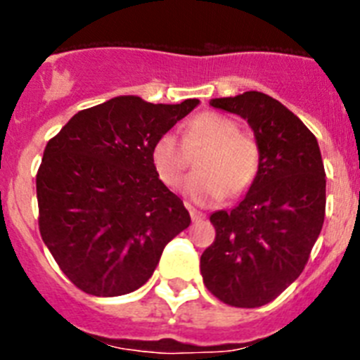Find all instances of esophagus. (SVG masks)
Wrapping results in <instances>:
<instances>
[{"instance_id":"obj_1","label":"esophagus","mask_w":360,"mask_h":360,"mask_svg":"<svg viewBox=\"0 0 360 360\" xmlns=\"http://www.w3.org/2000/svg\"><path fill=\"white\" fill-rule=\"evenodd\" d=\"M186 207H187V211H189V214H191V218H193V221H202V219L205 218V214H203V212H200V211H196V209L193 207L191 203H186Z\"/></svg>"}]
</instances>
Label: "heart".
<instances>
[{
	"label": "heart",
	"instance_id": "obj_1",
	"mask_svg": "<svg viewBox=\"0 0 360 360\" xmlns=\"http://www.w3.org/2000/svg\"><path fill=\"white\" fill-rule=\"evenodd\" d=\"M205 148L196 160V173L184 193L196 203H211L221 196L236 198L252 186L259 171V148L252 136L240 131L236 120L207 111L191 120L184 142L164 133L151 148V162L167 187L182 184L191 157Z\"/></svg>",
	"mask_w": 360,
	"mask_h": 360
}]
</instances>
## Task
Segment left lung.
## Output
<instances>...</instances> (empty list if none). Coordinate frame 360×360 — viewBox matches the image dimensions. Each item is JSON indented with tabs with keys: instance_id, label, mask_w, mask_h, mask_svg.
<instances>
[{
	"instance_id": "left-lung-1",
	"label": "left lung",
	"mask_w": 360,
	"mask_h": 360,
	"mask_svg": "<svg viewBox=\"0 0 360 360\" xmlns=\"http://www.w3.org/2000/svg\"><path fill=\"white\" fill-rule=\"evenodd\" d=\"M211 106L243 117L259 171L232 211H216V238L200 257L207 290L225 304L257 308L299 278L323 229L326 174L314 133L279 101L245 91Z\"/></svg>"
}]
</instances>
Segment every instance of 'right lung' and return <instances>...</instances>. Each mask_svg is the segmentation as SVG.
<instances>
[{"mask_svg": "<svg viewBox=\"0 0 360 360\" xmlns=\"http://www.w3.org/2000/svg\"><path fill=\"white\" fill-rule=\"evenodd\" d=\"M198 103L120 95L75 113L49 141L36 176L39 232L82 292L115 297L141 288L165 245L189 227L184 202L153 167L151 148Z\"/></svg>", "mask_w": 360, "mask_h": 360, "instance_id": "obj_1", "label": "right lung"}]
</instances>
